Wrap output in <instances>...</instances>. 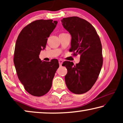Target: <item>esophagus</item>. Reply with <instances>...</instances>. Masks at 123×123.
Returning a JSON list of instances; mask_svg holds the SVG:
<instances>
[{
    "label": "esophagus",
    "instance_id": "1",
    "mask_svg": "<svg viewBox=\"0 0 123 123\" xmlns=\"http://www.w3.org/2000/svg\"><path fill=\"white\" fill-rule=\"evenodd\" d=\"M59 62L60 66H62V63H63V61H62L61 59H60L59 60Z\"/></svg>",
    "mask_w": 123,
    "mask_h": 123
}]
</instances>
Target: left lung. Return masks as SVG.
Instances as JSON below:
<instances>
[{
  "instance_id": "left-lung-1",
  "label": "left lung",
  "mask_w": 123,
  "mask_h": 123,
  "mask_svg": "<svg viewBox=\"0 0 123 123\" xmlns=\"http://www.w3.org/2000/svg\"><path fill=\"white\" fill-rule=\"evenodd\" d=\"M62 25L72 36L69 51L80 55V62L74 65L64 61L67 69L65 82L69 90L76 94L90 90L98 78L103 63L102 45L95 28L88 22L78 17L64 18Z\"/></svg>"
}]
</instances>
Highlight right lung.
Returning a JSON list of instances; mask_svg holds the SVG:
<instances>
[{
    "label": "right lung",
    "instance_id": "obj_1",
    "mask_svg": "<svg viewBox=\"0 0 123 123\" xmlns=\"http://www.w3.org/2000/svg\"><path fill=\"white\" fill-rule=\"evenodd\" d=\"M57 24L52 19L35 20L22 29L16 41L13 62L17 74L25 89L34 96L48 92L59 67L57 59L46 62L39 58Z\"/></svg>",
    "mask_w": 123,
    "mask_h": 123
}]
</instances>
